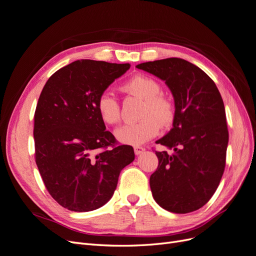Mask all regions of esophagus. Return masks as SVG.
Returning a JSON list of instances; mask_svg holds the SVG:
<instances>
[{"label":"esophagus","instance_id":"obj_1","mask_svg":"<svg viewBox=\"0 0 256 256\" xmlns=\"http://www.w3.org/2000/svg\"><path fill=\"white\" fill-rule=\"evenodd\" d=\"M144 150H145V148L142 146H134V154H140L144 152Z\"/></svg>","mask_w":256,"mask_h":256}]
</instances>
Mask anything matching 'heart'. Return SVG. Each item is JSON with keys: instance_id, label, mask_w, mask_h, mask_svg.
<instances>
[{"instance_id": "b5f03b06", "label": "heart", "mask_w": 256, "mask_h": 256, "mask_svg": "<svg viewBox=\"0 0 256 256\" xmlns=\"http://www.w3.org/2000/svg\"><path fill=\"white\" fill-rule=\"evenodd\" d=\"M127 92L144 99L138 122L125 124L115 130V136L124 144L138 146L159 134L160 126L166 127L173 122L174 106L171 100L161 95V85L152 78L136 76L125 86ZM97 111L106 124L114 125L120 118L118 98L113 92L104 90L97 99Z\"/></svg>"}]
</instances>
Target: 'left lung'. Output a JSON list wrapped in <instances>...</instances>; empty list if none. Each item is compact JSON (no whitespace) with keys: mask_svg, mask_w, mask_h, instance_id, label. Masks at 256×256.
I'll list each match as a JSON object with an SVG mask.
<instances>
[{"mask_svg":"<svg viewBox=\"0 0 256 256\" xmlns=\"http://www.w3.org/2000/svg\"><path fill=\"white\" fill-rule=\"evenodd\" d=\"M136 68L166 81L175 102L173 128L156 142L173 152L156 150L152 196L168 212L198 210L212 198L226 168L228 130L220 92L202 69L182 58L146 62Z\"/></svg>","mask_w":256,"mask_h":256,"instance_id":"8db88e82","label":"left lung"}]
</instances>
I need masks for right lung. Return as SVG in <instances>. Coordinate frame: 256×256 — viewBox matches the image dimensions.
<instances>
[{
	"instance_id": "1",
	"label": "right lung",
	"mask_w": 256,
	"mask_h": 256,
	"mask_svg": "<svg viewBox=\"0 0 256 256\" xmlns=\"http://www.w3.org/2000/svg\"><path fill=\"white\" fill-rule=\"evenodd\" d=\"M130 64L79 60L54 72L34 114L35 161L50 196L72 212L109 200L122 170L134 160L132 146L106 130L97 99Z\"/></svg>"
}]
</instances>
